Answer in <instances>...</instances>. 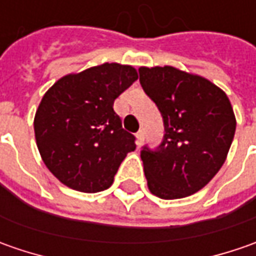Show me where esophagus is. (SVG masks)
Listing matches in <instances>:
<instances>
[{
	"label": "esophagus",
	"instance_id": "esophagus-1",
	"mask_svg": "<svg viewBox=\"0 0 256 256\" xmlns=\"http://www.w3.org/2000/svg\"><path fill=\"white\" fill-rule=\"evenodd\" d=\"M144 142V131H138L136 132V145L140 146V145H142Z\"/></svg>",
	"mask_w": 256,
	"mask_h": 256
}]
</instances>
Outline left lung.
Here are the masks:
<instances>
[{"label": "left lung", "instance_id": "obj_1", "mask_svg": "<svg viewBox=\"0 0 256 256\" xmlns=\"http://www.w3.org/2000/svg\"><path fill=\"white\" fill-rule=\"evenodd\" d=\"M138 71L165 126L160 148L141 151L148 190L162 200L185 198L202 190L226 160L236 128L230 98L210 80L171 65Z\"/></svg>", "mask_w": 256, "mask_h": 256}]
</instances>
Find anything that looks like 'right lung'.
<instances>
[{"label":"right lung","mask_w":256,"mask_h":256,"mask_svg":"<svg viewBox=\"0 0 256 256\" xmlns=\"http://www.w3.org/2000/svg\"><path fill=\"white\" fill-rule=\"evenodd\" d=\"M138 80L131 65L91 66L60 78L36 108L35 141L55 178L94 194L110 188L135 138L121 125L114 101Z\"/></svg>","instance_id":"obj_1"}]
</instances>
